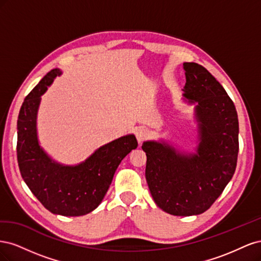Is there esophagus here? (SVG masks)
<instances>
[{"label":"esophagus","instance_id":"34e87169","mask_svg":"<svg viewBox=\"0 0 261 261\" xmlns=\"http://www.w3.org/2000/svg\"><path fill=\"white\" fill-rule=\"evenodd\" d=\"M135 134H136V137H137L138 141H139V143H141V141H144L145 139L148 138L149 130L145 127H139V128L136 129Z\"/></svg>","mask_w":261,"mask_h":261}]
</instances>
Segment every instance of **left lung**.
Masks as SVG:
<instances>
[{"label": "left lung", "mask_w": 261, "mask_h": 261, "mask_svg": "<svg viewBox=\"0 0 261 261\" xmlns=\"http://www.w3.org/2000/svg\"><path fill=\"white\" fill-rule=\"evenodd\" d=\"M184 97L197 102L200 143L183 154L167 143L146 141V179L156 206L173 216L208 210L231 180L238 163L239 118L232 99L203 66L184 63Z\"/></svg>", "instance_id": "left-lung-1"}]
</instances>
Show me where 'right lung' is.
I'll return each instance as SVG.
<instances>
[{"label": "right lung", "mask_w": 261, "mask_h": 261, "mask_svg": "<svg viewBox=\"0 0 261 261\" xmlns=\"http://www.w3.org/2000/svg\"><path fill=\"white\" fill-rule=\"evenodd\" d=\"M61 75L50 70L29 92L17 120V161L20 174L45 209L65 217L85 216L96 209L111 185L118 164L138 146L134 135H126L100 147L75 167L55 163L40 148L36 118L41 96Z\"/></svg>", "instance_id": "add662e5"}]
</instances>
